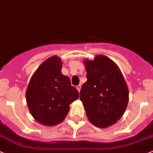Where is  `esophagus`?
Masks as SVG:
<instances>
[{
	"label": "esophagus",
	"instance_id": "34e87169",
	"mask_svg": "<svg viewBox=\"0 0 153 153\" xmlns=\"http://www.w3.org/2000/svg\"><path fill=\"white\" fill-rule=\"evenodd\" d=\"M76 88H77V90H78V92H80V90H81V85H78L76 87Z\"/></svg>",
	"mask_w": 153,
	"mask_h": 153
}]
</instances>
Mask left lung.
Wrapping results in <instances>:
<instances>
[{"mask_svg": "<svg viewBox=\"0 0 153 153\" xmlns=\"http://www.w3.org/2000/svg\"><path fill=\"white\" fill-rule=\"evenodd\" d=\"M87 81L82 85L80 99L90 123L99 128L116 123L128 102V90L120 70L104 55L84 60Z\"/></svg>", "mask_w": 153, "mask_h": 153, "instance_id": "8db88e82", "label": "left lung"}]
</instances>
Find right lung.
I'll return each mask as SVG.
<instances>
[{
    "label": "right lung",
    "instance_id": "right-lung-1",
    "mask_svg": "<svg viewBox=\"0 0 153 153\" xmlns=\"http://www.w3.org/2000/svg\"><path fill=\"white\" fill-rule=\"evenodd\" d=\"M61 69L60 57H49L36 69L27 89L30 112L37 122L45 126H54L63 121L69 105L79 96L70 78L61 73Z\"/></svg>",
    "mask_w": 153,
    "mask_h": 153
}]
</instances>
